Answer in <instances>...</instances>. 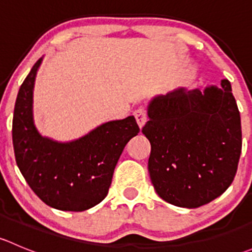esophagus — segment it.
Listing matches in <instances>:
<instances>
[{"instance_id": "esophagus-1", "label": "esophagus", "mask_w": 252, "mask_h": 252, "mask_svg": "<svg viewBox=\"0 0 252 252\" xmlns=\"http://www.w3.org/2000/svg\"><path fill=\"white\" fill-rule=\"evenodd\" d=\"M134 117H135L136 123H138V126H140V129H141L147 121V116H146V111H145V108L139 107L138 110L134 111Z\"/></svg>"}]
</instances>
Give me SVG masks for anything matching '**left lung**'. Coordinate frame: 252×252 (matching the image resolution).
Instances as JSON below:
<instances>
[{
    "label": "left lung",
    "mask_w": 252,
    "mask_h": 252,
    "mask_svg": "<svg viewBox=\"0 0 252 252\" xmlns=\"http://www.w3.org/2000/svg\"><path fill=\"white\" fill-rule=\"evenodd\" d=\"M147 117L142 133L151 144L149 173L161 199L196 208L229 188L241 154V123L227 79L220 88L155 96Z\"/></svg>",
    "instance_id": "8db88e82"
}]
</instances>
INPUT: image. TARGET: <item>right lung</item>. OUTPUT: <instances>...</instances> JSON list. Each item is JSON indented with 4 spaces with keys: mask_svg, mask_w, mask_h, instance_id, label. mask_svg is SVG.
Listing matches in <instances>:
<instances>
[{
    "mask_svg": "<svg viewBox=\"0 0 252 252\" xmlns=\"http://www.w3.org/2000/svg\"><path fill=\"white\" fill-rule=\"evenodd\" d=\"M42 57L18 91L12 138L18 168L45 204L61 211L89 210L108 194L124 146L140 131L134 116L110 121L81 138L57 141L34 121V86Z\"/></svg>",
    "mask_w": 252,
    "mask_h": 252,
    "instance_id": "add662e5",
    "label": "right lung"
}]
</instances>
